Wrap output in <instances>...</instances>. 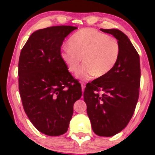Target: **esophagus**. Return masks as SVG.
I'll return each mask as SVG.
<instances>
[{"label":"esophagus","mask_w":155,"mask_h":155,"mask_svg":"<svg viewBox=\"0 0 155 155\" xmlns=\"http://www.w3.org/2000/svg\"><path fill=\"white\" fill-rule=\"evenodd\" d=\"M81 89H82V92H83L84 90V88H85V84H85V82H83V81H81Z\"/></svg>","instance_id":"esophagus-1"}]
</instances>
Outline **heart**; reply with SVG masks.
<instances>
[{"label": "heart", "mask_w": 155, "mask_h": 155, "mask_svg": "<svg viewBox=\"0 0 155 155\" xmlns=\"http://www.w3.org/2000/svg\"><path fill=\"white\" fill-rule=\"evenodd\" d=\"M64 47L60 58L71 73L79 69L82 58L84 63L77 73L80 79L87 80L93 76H104L114 68L120 55V45L114 37L94 28H84L74 33Z\"/></svg>", "instance_id": "obj_1"}]
</instances>
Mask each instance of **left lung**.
<instances>
[{
    "label": "left lung",
    "instance_id": "left-lung-1",
    "mask_svg": "<svg viewBox=\"0 0 155 155\" xmlns=\"http://www.w3.org/2000/svg\"><path fill=\"white\" fill-rule=\"evenodd\" d=\"M113 35L120 45V55L107 75L87 84L84 100L92 130L110 137L122 131L132 118L139 96L140 58L124 33L117 29H101Z\"/></svg>",
    "mask_w": 155,
    "mask_h": 155
}]
</instances>
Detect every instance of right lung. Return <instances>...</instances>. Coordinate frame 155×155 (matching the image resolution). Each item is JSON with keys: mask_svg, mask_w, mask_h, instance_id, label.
I'll return each mask as SVG.
<instances>
[{"mask_svg": "<svg viewBox=\"0 0 155 155\" xmlns=\"http://www.w3.org/2000/svg\"><path fill=\"white\" fill-rule=\"evenodd\" d=\"M76 28L60 25L35 31L19 55V90L23 108L35 128L47 136L67 132L74 103L82 95L81 85L60 58L64 39Z\"/></svg>", "mask_w": 155, "mask_h": 155, "instance_id": "right-lung-1", "label": "right lung"}]
</instances>
